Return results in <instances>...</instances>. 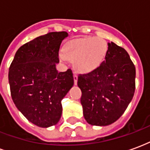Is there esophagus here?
<instances>
[{
	"mask_svg": "<svg viewBox=\"0 0 150 150\" xmlns=\"http://www.w3.org/2000/svg\"><path fill=\"white\" fill-rule=\"evenodd\" d=\"M77 80H78V75L74 73V83H75V85L77 84Z\"/></svg>",
	"mask_w": 150,
	"mask_h": 150,
	"instance_id": "obj_1",
	"label": "esophagus"
}]
</instances>
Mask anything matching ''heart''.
<instances>
[{
    "mask_svg": "<svg viewBox=\"0 0 150 150\" xmlns=\"http://www.w3.org/2000/svg\"><path fill=\"white\" fill-rule=\"evenodd\" d=\"M108 51L107 42L100 38H85L69 42L60 54L62 61L68 59L74 62L75 70L88 73L97 67L104 60Z\"/></svg>",
    "mask_w": 150,
    "mask_h": 150,
    "instance_id": "heart-1",
    "label": "heart"
}]
</instances>
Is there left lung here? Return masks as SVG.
<instances>
[{
  "instance_id": "obj_1",
  "label": "left lung",
  "mask_w": 150,
  "mask_h": 150,
  "mask_svg": "<svg viewBox=\"0 0 150 150\" xmlns=\"http://www.w3.org/2000/svg\"><path fill=\"white\" fill-rule=\"evenodd\" d=\"M108 46L100 65L78 77L83 116L91 125H109L117 120L135 91L136 69L129 54L114 42Z\"/></svg>"
}]
</instances>
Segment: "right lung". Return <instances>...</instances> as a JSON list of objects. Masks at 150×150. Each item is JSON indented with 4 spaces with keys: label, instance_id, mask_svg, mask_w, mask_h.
<instances>
[{
    "label": "right lung",
    "instance_id": "right-lung-1",
    "mask_svg": "<svg viewBox=\"0 0 150 150\" xmlns=\"http://www.w3.org/2000/svg\"><path fill=\"white\" fill-rule=\"evenodd\" d=\"M67 32H52L21 46L8 71L13 103L26 119L41 128L56 125L61 118V101L74 85L72 71L59 72L60 45Z\"/></svg>",
    "mask_w": 150,
    "mask_h": 150
}]
</instances>
